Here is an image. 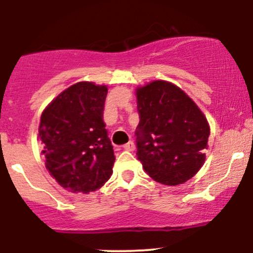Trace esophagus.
Returning <instances> with one entry per match:
<instances>
[{
    "mask_svg": "<svg viewBox=\"0 0 253 253\" xmlns=\"http://www.w3.org/2000/svg\"><path fill=\"white\" fill-rule=\"evenodd\" d=\"M123 147H124V150H126V151H132V150L135 149V144L132 141H129V142H126Z\"/></svg>",
    "mask_w": 253,
    "mask_h": 253,
    "instance_id": "obj_1",
    "label": "esophagus"
}]
</instances>
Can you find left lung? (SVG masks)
<instances>
[{
  "instance_id": "left-lung-1",
  "label": "left lung",
  "mask_w": 253,
  "mask_h": 253,
  "mask_svg": "<svg viewBox=\"0 0 253 253\" xmlns=\"http://www.w3.org/2000/svg\"><path fill=\"white\" fill-rule=\"evenodd\" d=\"M137 160L162 184L177 186L194 176L206 161L209 124L179 87L154 81L136 89Z\"/></svg>"
}]
</instances>
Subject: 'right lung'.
I'll return each mask as SVG.
<instances>
[{
  "instance_id": "obj_1",
  "label": "right lung",
  "mask_w": 253,
  "mask_h": 253,
  "mask_svg": "<svg viewBox=\"0 0 253 253\" xmlns=\"http://www.w3.org/2000/svg\"><path fill=\"white\" fill-rule=\"evenodd\" d=\"M108 88L77 82L44 109L39 139L45 167L61 187L89 193L101 188L113 173V146L103 122Z\"/></svg>"
}]
</instances>
